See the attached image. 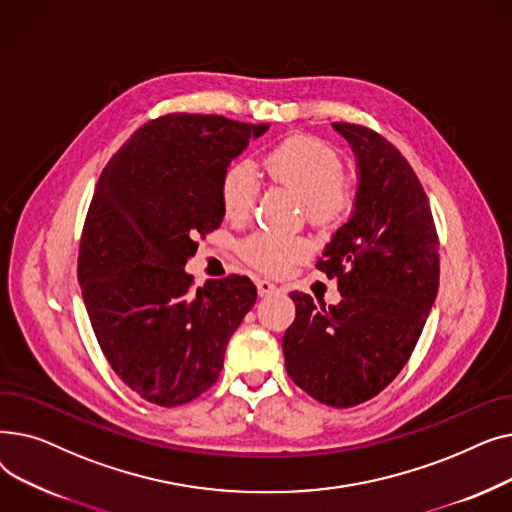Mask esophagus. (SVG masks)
Listing matches in <instances>:
<instances>
[{
  "mask_svg": "<svg viewBox=\"0 0 512 512\" xmlns=\"http://www.w3.org/2000/svg\"><path fill=\"white\" fill-rule=\"evenodd\" d=\"M278 290L280 288L274 282H270V280H257V292L261 294V297H267V294H274Z\"/></svg>",
  "mask_w": 512,
  "mask_h": 512,
  "instance_id": "34e87169",
  "label": "esophagus"
}]
</instances>
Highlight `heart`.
<instances>
[{
    "mask_svg": "<svg viewBox=\"0 0 512 512\" xmlns=\"http://www.w3.org/2000/svg\"><path fill=\"white\" fill-rule=\"evenodd\" d=\"M263 170L274 184L305 203L309 220L330 224L351 203V188L342 178L340 155L311 137H290L263 157ZM257 197V182L249 164H232L220 184V199L226 218L245 220ZM307 240L286 238L272 232H257L242 245V255L255 267L282 274L305 257Z\"/></svg>",
    "mask_w": 512,
    "mask_h": 512,
    "instance_id": "b5f03b06",
    "label": "heart"
}]
</instances>
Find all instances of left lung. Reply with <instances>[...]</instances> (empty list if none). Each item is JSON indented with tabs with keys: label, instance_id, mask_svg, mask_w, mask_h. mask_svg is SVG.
Listing matches in <instances>:
<instances>
[{
	"label": "left lung",
	"instance_id": "8db88e82",
	"mask_svg": "<svg viewBox=\"0 0 512 512\" xmlns=\"http://www.w3.org/2000/svg\"><path fill=\"white\" fill-rule=\"evenodd\" d=\"M357 159L355 209L324 257L342 301L290 292L286 371L315 400L348 409L380 394L407 365L440 284L438 234L423 186L400 151L365 126L334 122Z\"/></svg>",
	"mask_w": 512,
	"mask_h": 512
}]
</instances>
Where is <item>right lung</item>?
I'll return each instance as SVG.
<instances>
[{
	"instance_id": "1",
	"label": "right lung",
	"mask_w": 512,
	"mask_h": 512,
	"mask_svg": "<svg viewBox=\"0 0 512 512\" xmlns=\"http://www.w3.org/2000/svg\"><path fill=\"white\" fill-rule=\"evenodd\" d=\"M270 130L224 116L170 114L141 126L99 176L78 251L93 332L118 378L159 407L209 390L230 336L257 301L245 276L193 290L197 234L220 228L222 176Z\"/></svg>"
}]
</instances>
